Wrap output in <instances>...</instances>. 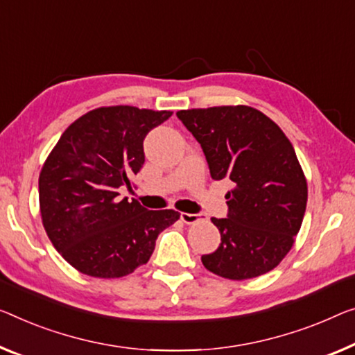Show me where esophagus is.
<instances>
[{"mask_svg": "<svg viewBox=\"0 0 355 355\" xmlns=\"http://www.w3.org/2000/svg\"><path fill=\"white\" fill-rule=\"evenodd\" d=\"M180 220H182L183 223H187V225H194V223H198V221L202 220V215H200V214H187V211H182V214H180Z\"/></svg>", "mask_w": 355, "mask_h": 355, "instance_id": "obj_1", "label": "esophagus"}]
</instances>
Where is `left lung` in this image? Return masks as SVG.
Returning a JSON list of instances; mask_svg holds the SVG:
<instances>
[{"label": "left lung", "instance_id": "obj_1", "mask_svg": "<svg viewBox=\"0 0 355 355\" xmlns=\"http://www.w3.org/2000/svg\"><path fill=\"white\" fill-rule=\"evenodd\" d=\"M202 146L214 180L228 178V218H211L221 244L202 255L205 269L231 280L272 271L295 244L308 183L282 129L247 105L177 111Z\"/></svg>", "mask_w": 355, "mask_h": 355}]
</instances>
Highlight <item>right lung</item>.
Listing matches in <instances>:
<instances>
[{"mask_svg":"<svg viewBox=\"0 0 355 355\" xmlns=\"http://www.w3.org/2000/svg\"><path fill=\"white\" fill-rule=\"evenodd\" d=\"M172 111L130 105L87 111L63 132L42 164L40 210L52 245L79 272L114 279L150 260L175 210H146L119 199L144 167V140Z\"/></svg>","mask_w":355,"mask_h":355,"instance_id":"1","label":"right lung"}]
</instances>
